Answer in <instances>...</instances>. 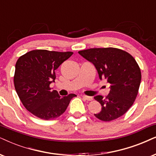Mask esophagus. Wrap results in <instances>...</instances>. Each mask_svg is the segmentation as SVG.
<instances>
[{
    "label": "esophagus",
    "mask_w": 156,
    "mask_h": 156,
    "mask_svg": "<svg viewBox=\"0 0 156 156\" xmlns=\"http://www.w3.org/2000/svg\"><path fill=\"white\" fill-rule=\"evenodd\" d=\"M82 98H84L86 101H92L93 98L90 97V96H82Z\"/></svg>",
    "instance_id": "esophagus-1"
}]
</instances>
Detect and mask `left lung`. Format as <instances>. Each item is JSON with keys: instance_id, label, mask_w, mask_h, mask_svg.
I'll list each match as a JSON object with an SVG mask.
<instances>
[{"instance_id": "8db88e82", "label": "left lung", "mask_w": 156, "mask_h": 156, "mask_svg": "<svg viewBox=\"0 0 156 156\" xmlns=\"http://www.w3.org/2000/svg\"><path fill=\"white\" fill-rule=\"evenodd\" d=\"M78 53L94 64L100 80L104 78L110 84L105 98L94 96L101 105V110L94 114L95 117L109 122L125 114L135 101L141 81L140 69L133 57L113 47L92 48Z\"/></svg>"}]
</instances>
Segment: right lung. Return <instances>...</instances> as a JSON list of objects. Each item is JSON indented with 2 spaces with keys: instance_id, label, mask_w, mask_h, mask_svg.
<instances>
[{
  "instance_id": "right-lung-1",
  "label": "right lung",
  "mask_w": 156,
  "mask_h": 156,
  "mask_svg": "<svg viewBox=\"0 0 156 156\" xmlns=\"http://www.w3.org/2000/svg\"><path fill=\"white\" fill-rule=\"evenodd\" d=\"M73 53L37 50L17 60L13 78L15 89L24 107L36 117L45 120L60 117L76 96L70 94L62 97L50 88L56 78L55 70Z\"/></svg>"
}]
</instances>
